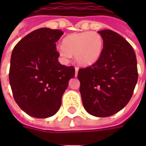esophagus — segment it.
I'll list each match as a JSON object with an SVG mask.
<instances>
[{"instance_id":"esophagus-1","label":"esophagus","mask_w":146,"mask_h":146,"mask_svg":"<svg viewBox=\"0 0 146 146\" xmlns=\"http://www.w3.org/2000/svg\"><path fill=\"white\" fill-rule=\"evenodd\" d=\"M78 68H75V76H77V73H78Z\"/></svg>"}]
</instances>
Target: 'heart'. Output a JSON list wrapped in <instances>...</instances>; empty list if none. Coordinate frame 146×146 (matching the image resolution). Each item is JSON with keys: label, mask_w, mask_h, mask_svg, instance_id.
<instances>
[{"label": "heart", "mask_w": 146, "mask_h": 146, "mask_svg": "<svg viewBox=\"0 0 146 146\" xmlns=\"http://www.w3.org/2000/svg\"><path fill=\"white\" fill-rule=\"evenodd\" d=\"M103 40L95 32L72 33L63 39L57 46V52L63 62H68L74 54L75 60L82 66L95 64L100 58Z\"/></svg>", "instance_id": "1"}]
</instances>
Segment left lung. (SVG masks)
<instances>
[{"instance_id": "left-lung-1", "label": "left lung", "mask_w": 146, "mask_h": 146, "mask_svg": "<svg viewBox=\"0 0 146 146\" xmlns=\"http://www.w3.org/2000/svg\"><path fill=\"white\" fill-rule=\"evenodd\" d=\"M103 49L92 66L80 69V92L86 111L106 117L124 108L131 98L138 81L137 59L133 48L113 30L98 31Z\"/></svg>"}]
</instances>
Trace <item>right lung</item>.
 <instances>
[{
  "mask_svg": "<svg viewBox=\"0 0 146 146\" xmlns=\"http://www.w3.org/2000/svg\"><path fill=\"white\" fill-rule=\"evenodd\" d=\"M59 30L40 28L24 36L12 51L9 82L15 101L28 115L48 118L57 113L68 83L75 76L73 66L61 65L56 42Z\"/></svg>",
  "mask_w": 146,
  "mask_h": 146,
  "instance_id": "1",
  "label": "right lung"
}]
</instances>
